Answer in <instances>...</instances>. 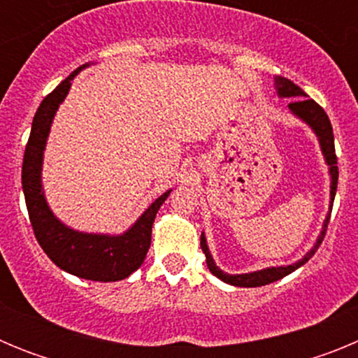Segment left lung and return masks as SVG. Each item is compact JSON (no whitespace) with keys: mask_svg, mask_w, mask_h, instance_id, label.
<instances>
[{"mask_svg":"<svg viewBox=\"0 0 358 358\" xmlns=\"http://www.w3.org/2000/svg\"><path fill=\"white\" fill-rule=\"evenodd\" d=\"M274 87L278 91V96L280 98H296L289 103V109L296 118H299L301 122H305L314 134L317 136L319 147H321L322 156H324V161L328 164V172H330V206H328V213L324 222H322V229L319 233L317 240H315L314 248L310 249L301 260H297L296 264L290 265H280V267H267L262 268V271H255V273H245V274H227L224 273L222 268H218L215 265L213 256H211L210 249H208V242L204 233L201 235V248L206 255V264L208 268L211 271L213 276H217L218 280H222L224 283H229V285L235 287H262L268 285L273 281L281 280L285 278L287 274L294 273L296 268H299L301 265H305L306 262L315 255V251L321 245L322 238L327 235V227L328 222H330V215H331V206H334V199L335 192H337V181H339V169H337V156H335V143H334V129H331V123L328 120V115L324 113L321 106L317 102H314L312 98H308V94L296 85L294 82H290L289 78L285 77H274Z\"/></svg>","mask_w":358,"mask_h":358,"instance_id":"obj_1","label":"left lung"}]
</instances>
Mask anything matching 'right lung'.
Wrapping results in <instances>:
<instances>
[{
	"mask_svg": "<svg viewBox=\"0 0 358 358\" xmlns=\"http://www.w3.org/2000/svg\"><path fill=\"white\" fill-rule=\"evenodd\" d=\"M90 64L80 66L68 78L57 85L44 98L31 122L30 138L23 157V194L27 201L28 217L36 238L50 260L73 276L91 281H118L129 278L141 267L148 248H150L152 224L161 204L166 201L172 189L140 215V218L123 231L122 235H103V233H84L71 229L61 222L50 210L43 189V159L48 141L53 118L64 98L68 96L71 80Z\"/></svg>",
	"mask_w": 358,
	"mask_h": 358,
	"instance_id": "add662e5",
	"label": "right lung"
}]
</instances>
